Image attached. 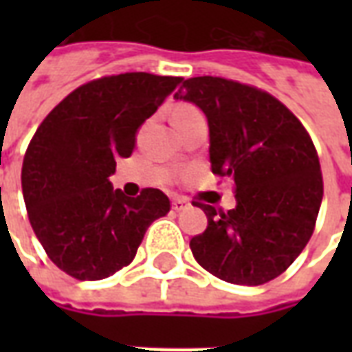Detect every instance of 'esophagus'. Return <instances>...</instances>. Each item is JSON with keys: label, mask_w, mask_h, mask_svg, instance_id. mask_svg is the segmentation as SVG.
<instances>
[{"label": "esophagus", "mask_w": 352, "mask_h": 352, "mask_svg": "<svg viewBox=\"0 0 352 352\" xmlns=\"http://www.w3.org/2000/svg\"><path fill=\"white\" fill-rule=\"evenodd\" d=\"M186 207H188V201L183 198H175L173 201H171V209H173V211H177V213H179V211H184Z\"/></svg>", "instance_id": "esophagus-1"}]
</instances>
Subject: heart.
Wrapping results in <instances>:
<instances>
[{
  "label": "heart",
  "mask_w": 352,
  "mask_h": 352,
  "mask_svg": "<svg viewBox=\"0 0 352 352\" xmlns=\"http://www.w3.org/2000/svg\"><path fill=\"white\" fill-rule=\"evenodd\" d=\"M194 113H199L198 109L192 107V105H177V107H173V111H171V118H181V116H188V115H194Z\"/></svg>",
  "instance_id": "1"
}]
</instances>
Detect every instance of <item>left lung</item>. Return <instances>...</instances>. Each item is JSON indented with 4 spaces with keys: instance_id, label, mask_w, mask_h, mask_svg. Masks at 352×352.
<instances>
[{
    "instance_id": "1",
    "label": "left lung",
    "mask_w": 352,
    "mask_h": 352,
    "mask_svg": "<svg viewBox=\"0 0 352 352\" xmlns=\"http://www.w3.org/2000/svg\"><path fill=\"white\" fill-rule=\"evenodd\" d=\"M175 100L204 111L213 173L232 177L236 207L207 214L192 237L198 264L234 285L279 277L309 241L322 201L320 164L309 133L279 100L221 77L186 79Z\"/></svg>"
}]
</instances>
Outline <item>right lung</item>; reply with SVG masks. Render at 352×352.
I'll return each instance as SVG.
<instances>
[{
    "mask_svg": "<svg viewBox=\"0 0 352 352\" xmlns=\"http://www.w3.org/2000/svg\"><path fill=\"white\" fill-rule=\"evenodd\" d=\"M181 77L122 73L73 90L35 131L22 164V194L35 236L54 264L79 280L113 275L135 256L168 196L113 190L116 160Z\"/></svg>",
    "mask_w": 352,
    "mask_h": 352,
    "instance_id": "add662e5",
    "label": "right lung"
}]
</instances>
